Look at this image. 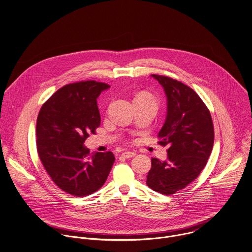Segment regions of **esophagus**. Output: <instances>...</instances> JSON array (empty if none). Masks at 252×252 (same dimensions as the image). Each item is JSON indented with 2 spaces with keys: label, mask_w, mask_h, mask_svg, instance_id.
<instances>
[{
  "label": "esophagus",
  "mask_w": 252,
  "mask_h": 252,
  "mask_svg": "<svg viewBox=\"0 0 252 252\" xmlns=\"http://www.w3.org/2000/svg\"><path fill=\"white\" fill-rule=\"evenodd\" d=\"M136 155V152H132V151H125L122 153V156L125 158H132Z\"/></svg>",
  "instance_id": "1"
}]
</instances>
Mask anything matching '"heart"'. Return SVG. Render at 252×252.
Wrapping results in <instances>:
<instances>
[{"instance_id":"1","label":"heart","mask_w":252,"mask_h":252,"mask_svg":"<svg viewBox=\"0 0 252 252\" xmlns=\"http://www.w3.org/2000/svg\"><path fill=\"white\" fill-rule=\"evenodd\" d=\"M136 98H147V99H151V100H154L155 101V98H154V96H152L151 94H149V93H146V92H142V93H139L137 96H136ZM135 98V99H136Z\"/></svg>"}]
</instances>
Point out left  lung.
I'll return each mask as SVG.
<instances>
[{
	"mask_svg": "<svg viewBox=\"0 0 252 252\" xmlns=\"http://www.w3.org/2000/svg\"><path fill=\"white\" fill-rule=\"evenodd\" d=\"M164 87L168 99L165 124L158 143L168 146L167 160L151 158L146 184L172 195L198 178L212 153L215 129L211 112L199 95L172 77L151 74Z\"/></svg>",
	"mask_w": 252,
	"mask_h": 252,
	"instance_id": "obj_1",
	"label": "left lung"
}]
</instances>
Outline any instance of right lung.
<instances>
[{
    "mask_svg": "<svg viewBox=\"0 0 252 252\" xmlns=\"http://www.w3.org/2000/svg\"><path fill=\"white\" fill-rule=\"evenodd\" d=\"M109 85L96 80L67 84L40 108L36 151L52 181L75 197L99 190L115 160L111 151L90 153L83 143L101 124L97 98Z\"/></svg>",
    "mask_w": 252,
    "mask_h": 252,
    "instance_id": "1",
    "label": "right lung"
}]
</instances>
